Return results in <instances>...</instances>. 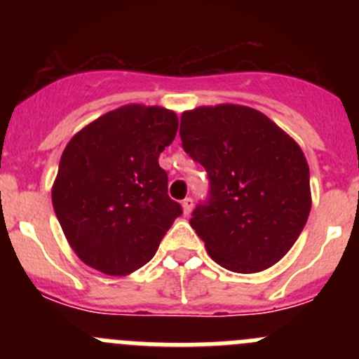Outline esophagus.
<instances>
[{
    "instance_id": "obj_1",
    "label": "esophagus",
    "mask_w": 359,
    "mask_h": 359,
    "mask_svg": "<svg viewBox=\"0 0 359 359\" xmlns=\"http://www.w3.org/2000/svg\"><path fill=\"white\" fill-rule=\"evenodd\" d=\"M193 205H194L193 198H186V200L182 201V212H184V215H189V213L193 212Z\"/></svg>"
}]
</instances>
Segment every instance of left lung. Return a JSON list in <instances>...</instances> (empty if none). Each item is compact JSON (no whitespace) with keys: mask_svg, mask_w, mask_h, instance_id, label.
Returning <instances> with one entry per match:
<instances>
[{"mask_svg":"<svg viewBox=\"0 0 359 359\" xmlns=\"http://www.w3.org/2000/svg\"><path fill=\"white\" fill-rule=\"evenodd\" d=\"M182 147L205 166L206 205L189 220L208 255L233 273H259L287 255L311 212L309 166L266 114L238 104L180 116Z\"/></svg>","mask_w":359,"mask_h":359,"instance_id":"8db88e82","label":"left lung"}]
</instances>
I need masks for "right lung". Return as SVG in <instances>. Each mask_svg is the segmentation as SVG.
<instances>
[{"instance_id":"obj_1","label":"right lung","mask_w":359,"mask_h":359,"mask_svg":"<svg viewBox=\"0 0 359 359\" xmlns=\"http://www.w3.org/2000/svg\"><path fill=\"white\" fill-rule=\"evenodd\" d=\"M177 128L173 111L128 104L69 140L52 203L67 243L86 266L126 276L154 257L182 213L170 200L168 177L158 163Z\"/></svg>"}]
</instances>
